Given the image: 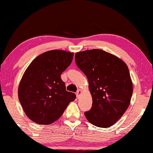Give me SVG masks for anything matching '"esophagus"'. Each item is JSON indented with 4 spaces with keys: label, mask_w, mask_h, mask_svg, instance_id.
I'll return each instance as SVG.
<instances>
[{
    "label": "esophagus",
    "mask_w": 153,
    "mask_h": 153,
    "mask_svg": "<svg viewBox=\"0 0 153 153\" xmlns=\"http://www.w3.org/2000/svg\"><path fill=\"white\" fill-rule=\"evenodd\" d=\"M81 93V91L80 90V89H79V90H77V91L76 92V95L77 98H79V96H80Z\"/></svg>",
    "instance_id": "1"
}]
</instances>
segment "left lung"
Here are the masks:
<instances>
[{"label": "left lung", "instance_id": "obj_1", "mask_svg": "<svg viewBox=\"0 0 153 153\" xmlns=\"http://www.w3.org/2000/svg\"><path fill=\"white\" fill-rule=\"evenodd\" d=\"M75 61L88 79L93 99L92 107L85 116L94 126L110 127L122 117L130 104L133 85L127 65L99 49L76 53Z\"/></svg>", "mask_w": 153, "mask_h": 153}]
</instances>
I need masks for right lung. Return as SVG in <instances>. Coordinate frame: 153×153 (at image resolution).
<instances>
[{"label":"right lung","instance_id":"obj_1","mask_svg":"<svg viewBox=\"0 0 153 153\" xmlns=\"http://www.w3.org/2000/svg\"><path fill=\"white\" fill-rule=\"evenodd\" d=\"M74 53L53 50L35 58L24 73L18 98L27 116L39 124H50L62 116L76 95L66 91L60 75L72 63Z\"/></svg>","mask_w":153,"mask_h":153}]
</instances>
